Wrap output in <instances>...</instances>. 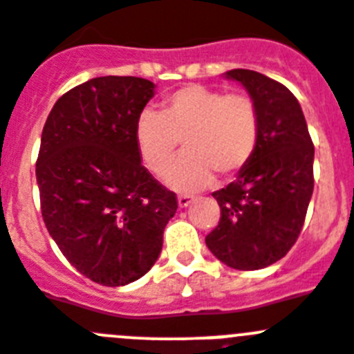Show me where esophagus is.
Segmentation results:
<instances>
[{
    "label": "esophagus",
    "instance_id": "esophagus-1",
    "mask_svg": "<svg viewBox=\"0 0 354 354\" xmlns=\"http://www.w3.org/2000/svg\"><path fill=\"white\" fill-rule=\"evenodd\" d=\"M190 203H192V197L187 196V194H180L178 196V205H180V208H187Z\"/></svg>",
    "mask_w": 354,
    "mask_h": 354
}]
</instances>
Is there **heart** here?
Wrapping results in <instances>:
<instances>
[{"mask_svg": "<svg viewBox=\"0 0 354 354\" xmlns=\"http://www.w3.org/2000/svg\"><path fill=\"white\" fill-rule=\"evenodd\" d=\"M261 114L247 93L190 84L165 97L160 114L145 111L136 123V146L151 174H162L183 145L185 155L165 173L176 190H197L236 176L252 160Z\"/></svg>", "mask_w": 354, "mask_h": 354, "instance_id": "heart-1", "label": "heart"}]
</instances>
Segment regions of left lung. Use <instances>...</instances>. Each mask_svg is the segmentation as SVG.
Instances as JSON below:
<instances>
[{"label":"left lung","mask_w":354,"mask_h":354,"mask_svg":"<svg viewBox=\"0 0 354 354\" xmlns=\"http://www.w3.org/2000/svg\"><path fill=\"white\" fill-rule=\"evenodd\" d=\"M227 77L256 100L261 133L247 167L213 192L221 221L206 245L231 268L259 270L282 259L300 236L314 190V142L284 84L245 68L229 70Z\"/></svg>","instance_id":"8db88e82"}]
</instances>
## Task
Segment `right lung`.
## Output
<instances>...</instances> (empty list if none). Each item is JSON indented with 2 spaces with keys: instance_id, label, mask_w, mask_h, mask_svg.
Here are the masks:
<instances>
[{
  "instance_id": "obj_1",
  "label": "right lung",
  "mask_w": 354,
  "mask_h": 354,
  "mask_svg": "<svg viewBox=\"0 0 354 354\" xmlns=\"http://www.w3.org/2000/svg\"><path fill=\"white\" fill-rule=\"evenodd\" d=\"M151 97L146 79H90L58 98L42 130L37 183L47 231L79 273L109 288L149 272L178 208L136 146Z\"/></svg>"
}]
</instances>
